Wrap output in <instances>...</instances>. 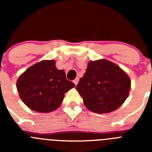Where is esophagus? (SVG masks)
I'll return each instance as SVG.
<instances>
[{"label": "esophagus", "instance_id": "34e87169", "mask_svg": "<svg viewBox=\"0 0 152 152\" xmlns=\"http://www.w3.org/2000/svg\"><path fill=\"white\" fill-rule=\"evenodd\" d=\"M78 81H79V78H78V77H76V78H75V80H73V82L75 83V85H77V83H78Z\"/></svg>", "mask_w": 152, "mask_h": 152}]
</instances>
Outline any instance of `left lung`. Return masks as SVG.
Returning a JSON list of instances; mask_svg holds the SVG:
<instances>
[{
    "instance_id": "1",
    "label": "left lung",
    "mask_w": 152,
    "mask_h": 152,
    "mask_svg": "<svg viewBox=\"0 0 152 152\" xmlns=\"http://www.w3.org/2000/svg\"><path fill=\"white\" fill-rule=\"evenodd\" d=\"M131 80L116 64L106 59L89 61L76 90L85 107L94 113L116 110L128 97Z\"/></svg>"
}]
</instances>
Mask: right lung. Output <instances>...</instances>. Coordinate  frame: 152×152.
I'll use <instances>...</instances> for the list:
<instances>
[{
    "mask_svg": "<svg viewBox=\"0 0 152 152\" xmlns=\"http://www.w3.org/2000/svg\"><path fill=\"white\" fill-rule=\"evenodd\" d=\"M65 72L57 69L54 60H43L33 64L19 77V96L29 109L39 113L56 110L61 104L64 94L75 88Z\"/></svg>",
    "mask_w": 152,
    "mask_h": 152,
    "instance_id": "right-lung-1",
    "label": "right lung"
}]
</instances>
